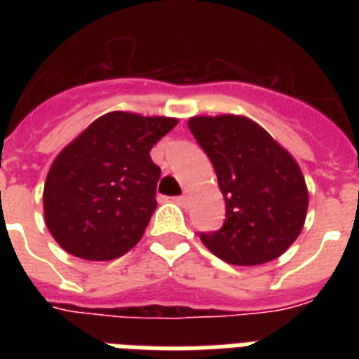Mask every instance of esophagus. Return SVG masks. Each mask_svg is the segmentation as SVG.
Wrapping results in <instances>:
<instances>
[{"mask_svg": "<svg viewBox=\"0 0 359 359\" xmlns=\"http://www.w3.org/2000/svg\"><path fill=\"white\" fill-rule=\"evenodd\" d=\"M175 201H177V203H179V205H182V207H184V205H188V196L175 197Z\"/></svg>", "mask_w": 359, "mask_h": 359, "instance_id": "obj_1", "label": "esophagus"}]
</instances>
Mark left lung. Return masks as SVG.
Returning <instances> with one entry per match:
<instances>
[{"mask_svg": "<svg viewBox=\"0 0 359 359\" xmlns=\"http://www.w3.org/2000/svg\"><path fill=\"white\" fill-rule=\"evenodd\" d=\"M188 126L210 158L225 199L224 225L199 233L203 244L238 266L278 259L300 235L309 203L294 158L238 115L194 117Z\"/></svg>", "mask_w": 359, "mask_h": 359, "instance_id": "8db88e82", "label": "left lung"}]
</instances>
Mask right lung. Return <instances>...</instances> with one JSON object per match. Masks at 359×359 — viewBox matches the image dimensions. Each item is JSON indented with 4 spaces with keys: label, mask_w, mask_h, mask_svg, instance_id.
Instances as JSON below:
<instances>
[{
    "label": "right lung",
    "mask_w": 359,
    "mask_h": 359,
    "mask_svg": "<svg viewBox=\"0 0 359 359\" xmlns=\"http://www.w3.org/2000/svg\"><path fill=\"white\" fill-rule=\"evenodd\" d=\"M177 124L111 111L91 123L50 168L44 219L70 255L111 261L132 250L156 208L160 168L152 145Z\"/></svg>",
    "instance_id": "right-lung-1"
}]
</instances>
